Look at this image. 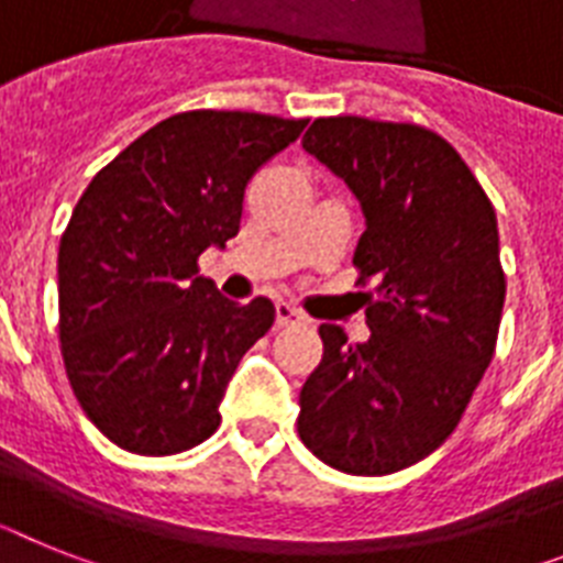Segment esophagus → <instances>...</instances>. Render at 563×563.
I'll return each instance as SVG.
<instances>
[{"label":"esophagus","mask_w":563,"mask_h":563,"mask_svg":"<svg viewBox=\"0 0 563 563\" xmlns=\"http://www.w3.org/2000/svg\"><path fill=\"white\" fill-rule=\"evenodd\" d=\"M274 320H277V325H300L306 323V314L291 303H277L274 306Z\"/></svg>","instance_id":"esophagus-1"}]
</instances>
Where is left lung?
Returning <instances> with one entry per match:
<instances>
[{
	"label": "left lung",
	"instance_id": "obj_1",
	"mask_svg": "<svg viewBox=\"0 0 563 563\" xmlns=\"http://www.w3.org/2000/svg\"><path fill=\"white\" fill-rule=\"evenodd\" d=\"M303 148L361 202L354 249L369 340L323 323L297 432L323 464L389 475L434 452L493 361L507 280L493 202L434 131L363 117L314 120Z\"/></svg>",
	"mask_w": 563,
	"mask_h": 563
}]
</instances>
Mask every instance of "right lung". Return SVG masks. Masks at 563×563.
Returning <instances> with one entry per match:
<instances>
[{"label": "right lung", "mask_w": 563, "mask_h": 563, "mask_svg": "<svg viewBox=\"0 0 563 563\" xmlns=\"http://www.w3.org/2000/svg\"><path fill=\"white\" fill-rule=\"evenodd\" d=\"M309 120L186 111L120 151L59 240V340L74 395L120 450L177 455L217 432L240 357L274 323L197 274L238 238L245 183Z\"/></svg>", "instance_id": "add662e5"}]
</instances>
